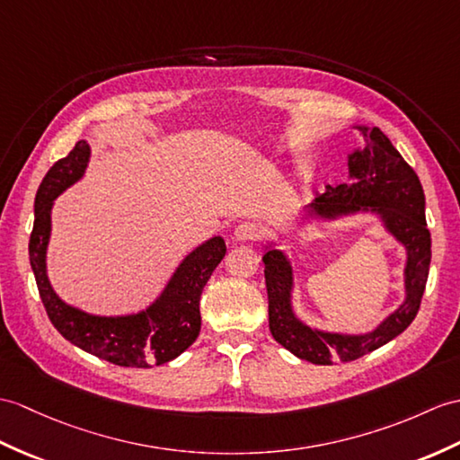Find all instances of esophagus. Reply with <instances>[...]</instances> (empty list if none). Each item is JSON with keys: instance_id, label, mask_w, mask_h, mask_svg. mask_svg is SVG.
Instances as JSON below:
<instances>
[{"instance_id": "1", "label": "esophagus", "mask_w": 460, "mask_h": 460, "mask_svg": "<svg viewBox=\"0 0 460 460\" xmlns=\"http://www.w3.org/2000/svg\"><path fill=\"white\" fill-rule=\"evenodd\" d=\"M262 229L252 221H244L234 229V239L237 241H259Z\"/></svg>"}]
</instances>
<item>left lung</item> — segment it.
Masks as SVG:
<instances>
[{
  "instance_id": "left-lung-1",
  "label": "left lung",
  "mask_w": 460,
  "mask_h": 460,
  "mask_svg": "<svg viewBox=\"0 0 460 460\" xmlns=\"http://www.w3.org/2000/svg\"><path fill=\"white\" fill-rule=\"evenodd\" d=\"M358 131L365 135L367 145L362 151H355L349 156L352 181L339 184L337 188L329 186L325 194L315 198L312 209L317 216L325 217L360 209L378 211L384 226L408 249V266H405L408 296L396 312L368 335H339L309 329L292 312L290 264L280 251L270 249L262 256L270 333L284 349L314 365L357 360L398 337L418 315L427 274H429L431 233L425 221L421 181L378 127L372 131L358 127Z\"/></svg>"
}]
</instances>
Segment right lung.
<instances>
[{
	"mask_svg": "<svg viewBox=\"0 0 460 460\" xmlns=\"http://www.w3.org/2000/svg\"><path fill=\"white\" fill-rule=\"evenodd\" d=\"M90 146L78 141L68 156L50 166L35 198V223L29 239V261L47 315L72 345L117 367L151 368L176 358L199 335V297L211 272L226 256V241L213 237L186 256L156 304L129 317H95L64 304L47 279L50 208L60 191L80 180Z\"/></svg>",
	"mask_w": 460,
	"mask_h": 460,
	"instance_id": "add662e5",
	"label": "right lung"
}]
</instances>
